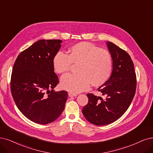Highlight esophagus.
<instances>
[{
	"label": "esophagus",
	"mask_w": 153,
	"mask_h": 153,
	"mask_svg": "<svg viewBox=\"0 0 153 153\" xmlns=\"http://www.w3.org/2000/svg\"><path fill=\"white\" fill-rule=\"evenodd\" d=\"M77 94L75 93H69V97H76Z\"/></svg>",
	"instance_id": "obj_1"
}]
</instances>
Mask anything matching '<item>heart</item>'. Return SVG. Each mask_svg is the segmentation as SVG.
Returning a JSON list of instances; mask_svg holds the SVG:
<instances>
[{
  "label": "heart",
  "mask_w": 153,
  "mask_h": 153,
  "mask_svg": "<svg viewBox=\"0 0 153 153\" xmlns=\"http://www.w3.org/2000/svg\"><path fill=\"white\" fill-rule=\"evenodd\" d=\"M72 64H78V73L64 76L60 85L67 91L75 93L88 89L90 82L96 87L106 83L111 75L114 64L108 50L86 42L74 45L67 55L59 52L53 56V69L58 74L69 72Z\"/></svg>",
  "instance_id": "heart-1"
}]
</instances>
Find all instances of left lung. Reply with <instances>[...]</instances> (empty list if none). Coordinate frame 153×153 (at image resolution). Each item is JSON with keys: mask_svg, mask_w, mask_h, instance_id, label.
I'll return each mask as SVG.
<instances>
[{"mask_svg": "<svg viewBox=\"0 0 153 153\" xmlns=\"http://www.w3.org/2000/svg\"><path fill=\"white\" fill-rule=\"evenodd\" d=\"M106 43L114 64L108 81L98 88L105 99L88 93V103L82 110L86 119L98 126L111 123L124 114L134 97L137 86L131 56L114 43Z\"/></svg>", "mask_w": 153, "mask_h": 153, "instance_id": "1", "label": "left lung"}]
</instances>
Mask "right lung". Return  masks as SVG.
<instances>
[{
  "mask_svg": "<svg viewBox=\"0 0 153 153\" xmlns=\"http://www.w3.org/2000/svg\"><path fill=\"white\" fill-rule=\"evenodd\" d=\"M62 42L61 39H40L22 51L14 62L11 93L20 111L33 122L50 123L64 110L67 92L53 89L59 81L53 59Z\"/></svg>",
  "mask_w": 153,
  "mask_h": 153,
  "instance_id": "obj_1",
  "label": "right lung"
}]
</instances>
